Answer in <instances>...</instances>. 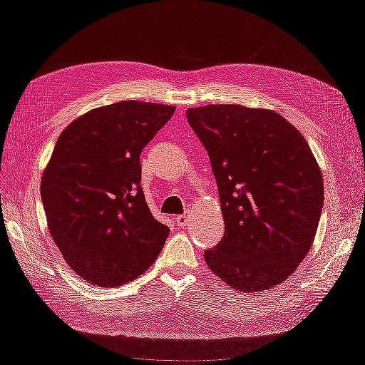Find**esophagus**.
Returning <instances> with one entry per match:
<instances>
[{"instance_id": "1", "label": "esophagus", "mask_w": 365, "mask_h": 365, "mask_svg": "<svg viewBox=\"0 0 365 365\" xmlns=\"http://www.w3.org/2000/svg\"><path fill=\"white\" fill-rule=\"evenodd\" d=\"M187 222H188V215L185 213V215H180V216H177V225L178 226H187Z\"/></svg>"}]
</instances>
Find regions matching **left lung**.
Segmentation results:
<instances>
[{"label":"left lung","instance_id":"8db88e82","mask_svg":"<svg viewBox=\"0 0 365 365\" xmlns=\"http://www.w3.org/2000/svg\"><path fill=\"white\" fill-rule=\"evenodd\" d=\"M208 152L225 236L205 252L215 275L239 292L280 285L317 236L324 187L304 138L282 114L242 105L188 108Z\"/></svg>","mask_w":365,"mask_h":365}]
</instances>
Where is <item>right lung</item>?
Wrapping results in <instances>:
<instances>
[{
	"mask_svg": "<svg viewBox=\"0 0 365 365\" xmlns=\"http://www.w3.org/2000/svg\"><path fill=\"white\" fill-rule=\"evenodd\" d=\"M175 106L119 101L81 114L58 135L41 178L48 232L88 284L138 279L167 241L140 188V152Z\"/></svg>",
	"mask_w": 365,
	"mask_h": 365,
	"instance_id": "right-lung-1",
	"label": "right lung"
}]
</instances>
